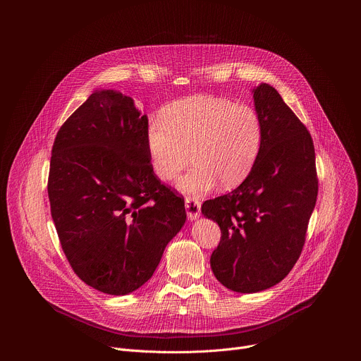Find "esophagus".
Masks as SVG:
<instances>
[{"instance_id": "34e87169", "label": "esophagus", "mask_w": 361, "mask_h": 361, "mask_svg": "<svg viewBox=\"0 0 361 361\" xmlns=\"http://www.w3.org/2000/svg\"><path fill=\"white\" fill-rule=\"evenodd\" d=\"M185 212H187V216H188V220L194 221L200 217L201 214V204L197 198H192V197H187L185 198Z\"/></svg>"}]
</instances>
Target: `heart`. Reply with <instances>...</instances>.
<instances>
[{"mask_svg": "<svg viewBox=\"0 0 361 361\" xmlns=\"http://www.w3.org/2000/svg\"><path fill=\"white\" fill-rule=\"evenodd\" d=\"M263 126L257 111L220 97L180 99L149 121L147 148L151 167L163 181L176 178L178 190L204 195L219 184L233 188L250 174L260 154Z\"/></svg>", "mask_w": 361, "mask_h": 361, "instance_id": "b5f03b06", "label": "heart"}]
</instances>
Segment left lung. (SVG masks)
<instances>
[{"label": "left lung", "instance_id": "left-lung-1", "mask_svg": "<svg viewBox=\"0 0 361 361\" xmlns=\"http://www.w3.org/2000/svg\"><path fill=\"white\" fill-rule=\"evenodd\" d=\"M252 98L263 126L259 157L235 190L201 205L221 230L212 270L235 293L267 290L291 271L319 191L310 133L270 84L252 88Z\"/></svg>", "mask_w": 361, "mask_h": 361}]
</instances>
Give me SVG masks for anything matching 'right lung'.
Wrapping results in <instances>:
<instances>
[{
  "label": "right lung",
  "instance_id": "right-lung-1",
  "mask_svg": "<svg viewBox=\"0 0 361 361\" xmlns=\"http://www.w3.org/2000/svg\"><path fill=\"white\" fill-rule=\"evenodd\" d=\"M147 130L131 97L95 90L51 151L48 198L64 254L85 284L111 295L151 279L187 219L184 198L152 171Z\"/></svg>",
  "mask_w": 361,
  "mask_h": 361
}]
</instances>
